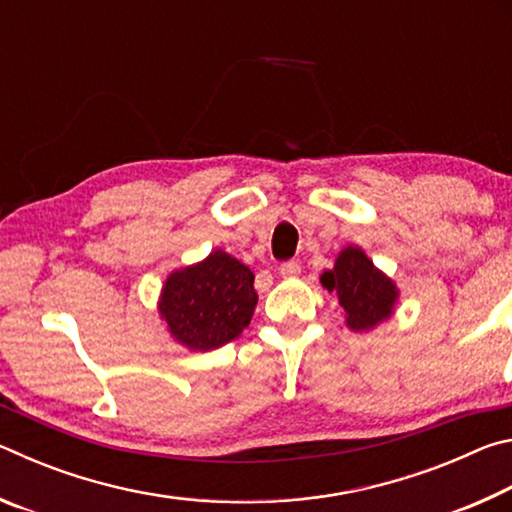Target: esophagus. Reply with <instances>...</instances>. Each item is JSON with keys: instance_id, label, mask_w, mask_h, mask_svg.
<instances>
[{"instance_id": "obj_1", "label": "esophagus", "mask_w": 512, "mask_h": 512, "mask_svg": "<svg viewBox=\"0 0 512 512\" xmlns=\"http://www.w3.org/2000/svg\"><path fill=\"white\" fill-rule=\"evenodd\" d=\"M300 273V264L298 262H284L280 266V277H284V280H291V277H298Z\"/></svg>"}]
</instances>
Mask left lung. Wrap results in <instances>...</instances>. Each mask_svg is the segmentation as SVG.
Returning <instances> with one entry per match:
<instances>
[{"instance_id":"obj_1","label":"left lung","mask_w":512,"mask_h":512,"mask_svg":"<svg viewBox=\"0 0 512 512\" xmlns=\"http://www.w3.org/2000/svg\"><path fill=\"white\" fill-rule=\"evenodd\" d=\"M320 284L336 293L343 309L345 325L352 332H370L391 320L400 289L393 277L372 264L361 246H345L336 255L334 268L320 275Z\"/></svg>"}]
</instances>
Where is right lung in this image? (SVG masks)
Listing matches in <instances>:
<instances>
[{"instance_id":"obj_1","label":"right lung","mask_w":512,"mask_h":512,"mask_svg":"<svg viewBox=\"0 0 512 512\" xmlns=\"http://www.w3.org/2000/svg\"><path fill=\"white\" fill-rule=\"evenodd\" d=\"M253 280V271L221 248L201 262L176 268L158 298L164 329L189 352H212L235 341L255 314Z\"/></svg>"}]
</instances>
